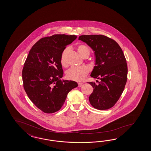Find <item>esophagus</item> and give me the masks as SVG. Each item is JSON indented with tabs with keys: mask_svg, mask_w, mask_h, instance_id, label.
I'll use <instances>...</instances> for the list:
<instances>
[{
	"mask_svg": "<svg viewBox=\"0 0 151 151\" xmlns=\"http://www.w3.org/2000/svg\"><path fill=\"white\" fill-rule=\"evenodd\" d=\"M82 83H81V82H79V83H78V87H81V86H82Z\"/></svg>",
	"mask_w": 151,
	"mask_h": 151,
	"instance_id": "esophagus-1",
	"label": "esophagus"
}]
</instances>
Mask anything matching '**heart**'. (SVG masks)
Listing matches in <instances>:
<instances>
[{"label": "heart", "instance_id": "b5f03b06", "mask_svg": "<svg viewBox=\"0 0 151 151\" xmlns=\"http://www.w3.org/2000/svg\"><path fill=\"white\" fill-rule=\"evenodd\" d=\"M77 51L83 57H88L90 54V49L88 47L84 44H79L77 46ZM68 48H65L60 57V63L63 66H66V54ZM89 72V69L86 66H73L67 70L66 72V77L68 79L73 81H82L87 76Z\"/></svg>", "mask_w": 151, "mask_h": 151}]
</instances>
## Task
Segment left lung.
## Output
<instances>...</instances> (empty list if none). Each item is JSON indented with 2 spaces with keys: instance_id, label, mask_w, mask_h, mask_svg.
<instances>
[{
  "instance_id": "left-lung-1",
  "label": "left lung",
  "mask_w": 151,
  "mask_h": 151,
  "mask_svg": "<svg viewBox=\"0 0 151 151\" xmlns=\"http://www.w3.org/2000/svg\"><path fill=\"white\" fill-rule=\"evenodd\" d=\"M79 40L86 42L93 50L96 55V65L91 76L100 79L87 82L93 91L89 97L95 109L107 110L114 106L121 96L127 81L128 66L125 56L117 42L103 35H81Z\"/></svg>"
}]
</instances>
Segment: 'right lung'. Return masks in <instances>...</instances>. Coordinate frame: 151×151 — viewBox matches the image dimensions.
I'll return each instance as SVG.
<instances>
[{
    "instance_id": "obj_1",
    "label": "right lung",
    "mask_w": 151,
    "mask_h": 151,
    "mask_svg": "<svg viewBox=\"0 0 151 151\" xmlns=\"http://www.w3.org/2000/svg\"><path fill=\"white\" fill-rule=\"evenodd\" d=\"M76 35L55 34L40 39L30 49L22 70L23 87L32 103L45 113L59 111L69 92L78 86L73 81L60 80V57Z\"/></svg>"
}]
</instances>
